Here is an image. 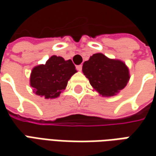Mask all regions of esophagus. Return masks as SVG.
Segmentation results:
<instances>
[{"label":"esophagus","instance_id":"1","mask_svg":"<svg viewBox=\"0 0 156 156\" xmlns=\"http://www.w3.org/2000/svg\"><path fill=\"white\" fill-rule=\"evenodd\" d=\"M76 69H77L78 71H81V69H82V65H78V66H76Z\"/></svg>","mask_w":156,"mask_h":156}]
</instances>
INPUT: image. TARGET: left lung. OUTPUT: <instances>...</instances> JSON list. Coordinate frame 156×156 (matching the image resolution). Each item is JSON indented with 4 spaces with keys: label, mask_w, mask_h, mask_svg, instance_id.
Segmentation results:
<instances>
[{
    "label": "left lung",
    "mask_w": 156,
    "mask_h": 156,
    "mask_svg": "<svg viewBox=\"0 0 156 156\" xmlns=\"http://www.w3.org/2000/svg\"><path fill=\"white\" fill-rule=\"evenodd\" d=\"M82 72L94 89L106 97L116 95L127 86L130 78L125 62L101 53L94 54L83 63Z\"/></svg>",
    "instance_id": "obj_1"
}]
</instances>
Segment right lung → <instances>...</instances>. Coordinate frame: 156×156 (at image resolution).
Returning a JSON list of instances; mask_svg holds the SVG:
<instances>
[{
	"label": "right lung",
	"mask_w": 156,
	"mask_h": 156,
	"mask_svg": "<svg viewBox=\"0 0 156 156\" xmlns=\"http://www.w3.org/2000/svg\"><path fill=\"white\" fill-rule=\"evenodd\" d=\"M76 72L71 60L65 61L62 57L52 55L45 64H40L32 69L30 86L33 87L34 93L41 97L57 98Z\"/></svg>",
	"instance_id": "right-lung-1"
}]
</instances>
